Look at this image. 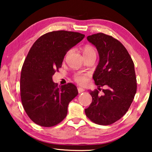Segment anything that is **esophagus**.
<instances>
[{"instance_id": "obj_1", "label": "esophagus", "mask_w": 152, "mask_h": 152, "mask_svg": "<svg viewBox=\"0 0 152 152\" xmlns=\"http://www.w3.org/2000/svg\"><path fill=\"white\" fill-rule=\"evenodd\" d=\"M77 90H78V93H83V92H84V91H85L84 88H80V87H79V88H77Z\"/></svg>"}]
</instances>
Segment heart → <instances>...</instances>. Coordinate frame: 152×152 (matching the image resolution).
<instances>
[{"label":"heart","mask_w":152,"mask_h":152,"mask_svg":"<svg viewBox=\"0 0 152 152\" xmlns=\"http://www.w3.org/2000/svg\"><path fill=\"white\" fill-rule=\"evenodd\" d=\"M96 50L95 49V48H93L91 45H87L86 46L84 47L83 48V55H96ZM75 80L76 81L77 83H78L80 85H84L87 83L88 79L87 77L85 75L77 73L75 75Z\"/></svg>","instance_id":"b5f03b06"}]
</instances>
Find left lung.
Instances as JSON below:
<instances>
[{
	"mask_svg": "<svg viewBox=\"0 0 152 152\" xmlns=\"http://www.w3.org/2000/svg\"><path fill=\"white\" fill-rule=\"evenodd\" d=\"M96 47L99 60L93 78L103 89L90 91L92 102L85 109L91 121L99 125H109L120 120L129 109L136 95L137 84L134 64L128 51L117 39L103 33L87 37Z\"/></svg>",
	"mask_w": 152,
	"mask_h": 152,
	"instance_id": "left-lung-1",
	"label": "left lung"
}]
</instances>
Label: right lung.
I'll return each instance as SVG.
<instances>
[{"label":"right lung","instance_id":"obj_1","mask_svg":"<svg viewBox=\"0 0 152 152\" xmlns=\"http://www.w3.org/2000/svg\"><path fill=\"white\" fill-rule=\"evenodd\" d=\"M85 35L59 30L43 34L27 55L20 74V98L27 115L38 125L50 127L66 117L68 104L78 94L75 85L58 86L53 76L64 56Z\"/></svg>","mask_w":152,"mask_h":152}]
</instances>
